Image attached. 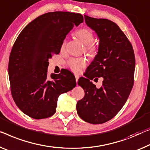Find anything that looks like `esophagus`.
<instances>
[{
    "label": "esophagus",
    "instance_id": "esophagus-1",
    "mask_svg": "<svg viewBox=\"0 0 150 150\" xmlns=\"http://www.w3.org/2000/svg\"><path fill=\"white\" fill-rule=\"evenodd\" d=\"M75 78H76V82H77L78 80V78H79V76H77V75H76Z\"/></svg>",
    "mask_w": 150,
    "mask_h": 150
}]
</instances>
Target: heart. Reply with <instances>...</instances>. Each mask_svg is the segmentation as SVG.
Wrapping results in <instances>:
<instances>
[{
  "label": "heart",
  "instance_id": "1",
  "mask_svg": "<svg viewBox=\"0 0 150 150\" xmlns=\"http://www.w3.org/2000/svg\"><path fill=\"white\" fill-rule=\"evenodd\" d=\"M75 35L82 42L85 44V50L89 54H94L96 52V47L93 42L94 40L93 32L88 28H82L75 32ZM66 45V41H64L62 43L61 48L64 49ZM86 62L81 57H74L68 61V66L74 72H77L80 69L86 66Z\"/></svg>",
  "mask_w": 150,
  "mask_h": 150
}]
</instances>
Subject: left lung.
Segmentation results:
<instances>
[{"instance_id":"left-lung-1","label":"left lung","mask_w":150,"mask_h":150,"mask_svg":"<svg viewBox=\"0 0 150 150\" xmlns=\"http://www.w3.org/2000/svg\"><path fill=\"white\" fill-rule=\"evenodd\" d=\"M84 20L100 41L86 78L78 80L85 95L78 101L76 110L84 121L101 124L113 118L129 96L134 82L135 55L130 41L115 23L86 15ZM99 77L103 78V86L97 89L90 80Z\"/></svg>"}]
</instances>
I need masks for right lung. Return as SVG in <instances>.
<instances>
[{"label":"right lung","instance_id":"obj_1","mask_svg":"<svg viewBox=\"0 0 150 150\" xmlns=\"http://www.w3.org/2000/svg\"><path fill=\"white\" fill-rule=\"evenodd\" d=\"M83 21L80 13H45L30 22L14 43L8 62L11 94L19 109L31 118L52 116L59 96L76 85L67 70L48 79V60L59 54L67 34Z\"/></svg>","mask_w":150,"mask_h":150}]
</instances>
